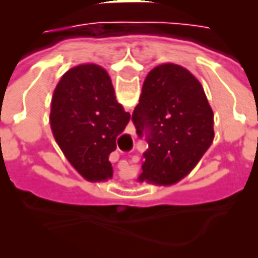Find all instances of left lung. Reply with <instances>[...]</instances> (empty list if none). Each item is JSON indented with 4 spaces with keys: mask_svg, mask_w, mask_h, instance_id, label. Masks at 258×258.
Segmentation results:
<instances>
[{
    "mask_svg": "<svg viewBox=\"0 0 258 258\" xmlns=\"http://www.w3.org/2000/svg\"><path fill=\"white\" fill-rule=\"evenodd\" d=\"M138 137H145L140 181L178 182L198 164L214 138L213 110L203 87L182 66L166 63L146 76L133 112Z\"/></svg>",
    "mask_w": 258,
    "mask_h": 258,
    "instance_id": "obj_1",
    "label": "left lung"
}]
</instances>
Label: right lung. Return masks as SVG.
<instances>
[{"label":"right lung","mask_w":258,"mask_h":258,"mask_svg":"<svg viewBox=\"0 0 258 258\" xmlns=\"http://www.w3.org/2000/svg\"><path fill=\"white\" fill-rule=\"evenodd\" d=\"M130 117L116 101L109 74L98 64L72 68L53 91L49 114L53 137L69 160L91 181L113 175L109 155Z\"/></svg>","instance_id":"1"}]
</instances>
